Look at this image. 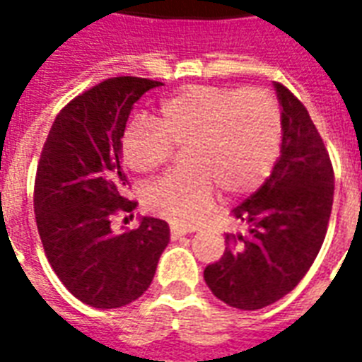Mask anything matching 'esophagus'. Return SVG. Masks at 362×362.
Masks as SVG:
<instances>
[{
	"instance_id": "esophagus-1",
	"label": "esophagus",
	"mask_w": 362,
	"mask_h": 362,
	"mask_svg": "<svg viewBox=\"0 0 362 362\" xmlns=\"http://www.w3.org/2000/svg\"><path fill=\"white\" fill-rule=\"evenodd\" d=\"M187 233H192V229H189V227L176 226V223H173V226H170V238H173V240L184 237V235H187Z\"/></svg>"
}]
</instances>
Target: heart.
Returning <instances> with one entry per match:
<instances>
[{
    "label": "heart",
    "mask_w": 362,
    "mask_h": 362,
    "mask_svg": "<svg viewBox=\"0 0 362 362\" xmlns=\"http://www.w3.org/2000/svg\"><path fill=\"white\" fill-rule=\"evenodd\" d=\"M186 148V169L173 170L144 193L152 214L176 226H193L227 195L255 189L280 156L281 110L264 88L189 86L165 99L158 120L141 116L127 125L122 156L131 170L146 175Z\"/></svg>",
    "instance_id": "obj_1"
}]
</instances>
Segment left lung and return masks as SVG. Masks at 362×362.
Masks as SVG:
<instances>
[{
  "instance_id": "obj_1",
  "label": "left lung",
  "mask_w": 362,
  "mask_h": 362,
  "mask_svg": "<svg viewBox=\"0 0 362 362\" xmlns=\"http://www.w3.org/2000/svg\"><path fill=\"white\" fill-rule=\"evenodd\" d=\"M281 150L274 169L233 216L246 235H226V253L204 269V281L233 308L259 310L293 291L325 240L334 173L308 110L276 82Z\"/></svg>"
}]
</instances>
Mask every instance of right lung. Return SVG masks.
<instances>
[{"label": "right lung", "instance_id": "right-lung-1", "mask_svg": "<svg viewBox=\"0 0 362 362\" xmlns=\"http://www.w3.org/2000/svg\"><path fill=\"white\" fill-rule=\"evenodd\" d=\"M161 82L115 76L76 95L56 116L37 165L33 210L50 267L73 297L93 308H122L146 291L169 244L167 221L144 216L133 231H112L125 199L122 136L133 105Z\"/></svg>", "mask_w": 362, "mask_h": 362}]
</instances>
